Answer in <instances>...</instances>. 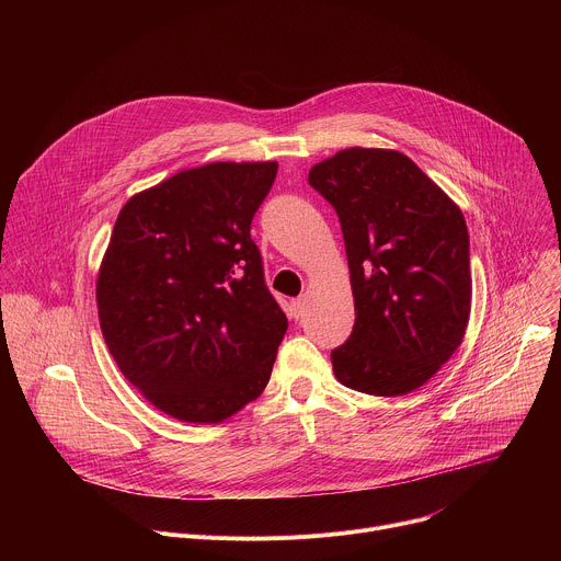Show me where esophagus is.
Listing matches in <instances>:
<instances>
[{
    "label": "esophagus",
    "instance_id": "1",
    "mask_svg": "<svg viewBox=\"0 0 561 561\" xmlns=\"http://www.w3.org/2000/svg\"><path fill=\"white\" fill-rule=\"evenodd\" d=\"M304 312H306V297H297L293 301V306H290V317L293 319H301Z\"/></svg>",
    "mask_w": 561,
    "mask_h": 561
}]
</instances>
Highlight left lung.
<instances>
[{"instance_id":"left-lung-1","label":"left lung","mask_w":561,"mask_h":561,"mask_svg":"<svg viewBox=\"0 0 561 561\" xmlns=\"http://www.w3.org/2000/svg\"><path fill=\"white\" fill-rule=\"evenodd\" d=\"M308 184L337 213L355 327L331 353L335 377L377 397L424 386L459 348L470 317L468 228L459 206L390 148H346Z\"/></svg>"}]
</instances>
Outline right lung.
I'll list each match as a JSON object with an SVG mask.
<instances>
[{
	"instance_id": "1",
	"label": "right lung",
	"mask_w": 561,
	"mask_h": 561,
	"mask_svg": "<svg viewBox=\"0 0 561 561\" xmlns=\"http://www.w3.org/2000/svg\"><path fill=\"white\" fill-rule=\"evenodd\" d=\"M277 162H215L133 195L98 275L106 346L162 413L217 424L262 394L288 319L251 221Z\"/></svg>"
}]
</instances>
